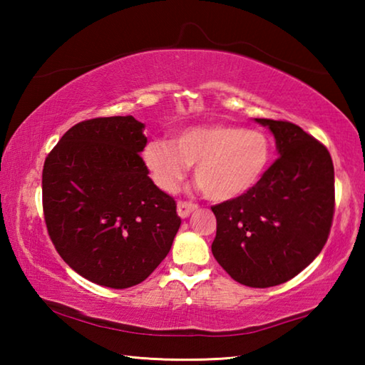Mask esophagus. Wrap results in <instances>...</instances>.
I'll return each instance as SVG.
<instances>
[{"mask_svg": "<svg viewBox=\"0 0 365 365\" xmlns=\"http://www.w3.org/2000/svg\"><path fill=\"white\" fill-rule=\"evenodd\" d=\"M197 206L195 205V202H191V201H178L177 202V212H178V215H180L182 219H187L188 215L195 211Z\"/></svg>", "mask_w": 365, "mask_h": 365, "instance_id": "34e87169", "label": "esophagus"}]
</instances>
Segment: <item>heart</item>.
Returning a JSON list of instances; mask_svg holds the SVG:
<instances>
[{
	"label": "heart",
	"mask_w": 365,
	"mask_h": 365,
	"mask_svg": "<svg viewBox=\"0 0 365 365\" xmlns=\"http://www.w3.org/2000/svg\"><path fill=\"white\" fill-rule=\"evenodd\" d=\"M154 183L174 193L188 165L209 200L228 201L261 180L272 159V141L261 130L230 123H207L174 132L170 140H153L141 153Z\"/></svg>",
	"instance_id": "1"
}]
</instances>
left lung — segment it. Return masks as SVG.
Returning <instances> with one entry per match:
<instances>
[{"instance_id": "left-lung-1", "label": "left lung", "mask_w": 365, "mask_h": 365, "mask_svg": "<svg viewBox=\"0 0 365 365\" xmlns=\"http://www.w3.org/2000/svg\"><path fill=\"white\" fill-rule=\"evenodd\" d=\"M274 133L279 159L245 195L212 206V255L233 280L269 288L292 280L322 251L335 212L327 148L287 120L256 119Z\"/></svg>"}]
</instances>
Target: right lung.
Wrapping results in <instances>:
<instances>
[{
  "label": "right lung",
  "mask_w": 365,
  "mask_h": 365,
  "mask_svg": "<svg viewBox=\"0 0 365 365\" xmlns=\"http://www.w3.org/2000/svg\"><path fill=\"white\" fill-rule=\"evenodd\" d=\"M145 123L96 117L69 128L43 165V212L59 256L83 279L128 288L169 255L182 220L140 153Z\"/></svg>",
  "instance_id": "add662e5"
}]
</instances>
